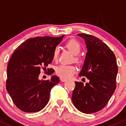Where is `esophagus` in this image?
<instances>
[{
	"label": "esophagus",
	"instance_id": "esophagus-1",
	"mask_svg": "<svg viewBox=\"0 0 126 126\" xmlns=\"http://www.w3.org/2000/svg\"><path fill=\"white\" fill-rule=\"evenodd\" d=\"M60 80L62 81V82H66L68 80L66 79H64V78H60Z\"/></svg>",
	"mask_w": 126,
	"mask_h": 126
}]
</instances>
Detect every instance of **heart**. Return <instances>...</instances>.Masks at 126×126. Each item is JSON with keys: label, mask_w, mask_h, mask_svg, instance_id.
Returning <instances> with one entry per match:
<instances>
[{"label": "heart", "mask_w": 126, "mask_h": 126, "mask_svg": "<svg viewBox=\"0 0 126 126\" xmlns=\"http://www.w3.org/2000/svg\"><path fill=\"white\" fill-rule=\"evenodd\" d=\"M66 47L69 49V50L74 55H77L80 52L81 46L78 41L74 39L68 41L66 43ZM58 55H59V49L58 47H55L53 52V58L55 60L58 59ZM75 61L76 62H80V58L76 56L75 57ZM77 68L74 65H68V64H62L58 65L56 68L55 72L56 74L60 77L62 78L68 79L71 77L75 72H76Z\"/></svg>", "instance_id": "obj_1"}]
</instances>
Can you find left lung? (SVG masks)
<instances>
[{"instance_id":"obj_1","label":"left lung","mask_w":126,"mask_h":126,"mask_svg":"<svg viewBox=\"0 0 126 126\" xmlns=\"http://www.w3.org/2000/svg\"><path fill=\"white\" fill-rule=\"evenodd\" d=\"M85 40L87 52L80 77H86L88 83L75 82L72 101L77 110L93 113L107 105L116 89L118 72L116 57L112 50L98 38L79 33Z\"/></svg>"}]
</instances>
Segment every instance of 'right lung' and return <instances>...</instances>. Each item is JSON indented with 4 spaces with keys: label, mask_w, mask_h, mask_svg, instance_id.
I'll use <instances>...</instances> for the list:
<instances>
[{
    "label": "right lung",
    "mask_w": 126,
    "mask_h": 126,
    "mask_svg": "<svg viewBox=\"0 0 126 126\" xmlns=\"http://www.w3.org/2000/svg\"><path fill=\"white\" fill-rule=\"evenodd\" d=\"M64 36L29 38L13 53L7 66L6 88L14 104L22 111L37 112L49 102L50 90L60 79L52 76L50 80H39V74L41 66L47 67L52 62L54 49ZM53 70L49 74L54 73Z\"/></svg>",
    "instance_id": "1"
}]
</instances>
